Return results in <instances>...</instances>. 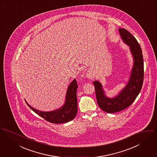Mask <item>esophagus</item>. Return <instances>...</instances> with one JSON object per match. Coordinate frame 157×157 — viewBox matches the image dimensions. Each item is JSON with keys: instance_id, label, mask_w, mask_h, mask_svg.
Returning a JSON list of instances; mask_svg holds the SVG:
<instances>
[{"instance_id": "obj_1", "label": "esophagus", "mask_w": 157, "mask_h": 157, "mask_svg": "<svg viewBox=\"0 0 157 157\" xmlns=\"http://www.w3.org/2000/svg\"><path fill=\"white\" fill-rule=\"evenodd\" d=\"M86 76L87 78L89 79H92L93 78V73L92 72V71L91 70H87V73H86Z\"/></svg>"}]
</instances>
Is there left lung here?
<instances>
[{
  "label": "left lung",
  "instance_id": "left-lung-1",
  "mask_svg": "<svg viewBox=\"0 0 157 157\" xmlns=\"http://www.w3.org/2000/svg\"><path fill=\"white\" fill-rule=\"evenodd\" d=\"M119 33L123 42L129 47L134 61L127 84L116 96L109 98L105 94L99 81L93 82L98 104L108 113L121 111L132 104L139 95L143 82L144 63L141 47L136 38L125 29L119 28Z\"/></svg>",
  "mask_w": 157,
  "mask_h": 157
}]
</instances>
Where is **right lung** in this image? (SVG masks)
I'll list each match as a JSON object with an SVG mask.
<instances>
[{"label":"right lung","instance_id":"right-lung-1","mask_svg":"<svg viewBox=\"0 0 157 157\" xmlns=\"http://www.w3.org/2000/svg\"><path fill=\"white\" fill-rule=\"evenodd\" d=\"M78 84L76 79H74L67 89L65 102L60 108L51 111H39L31 106L26 101L27 105L35 113L38 114L46 121L52 123H63L73 120L77 114L78 102L76 98V90Z\"/></svg>","mask_w":157,"mask_h":157}]
</instances>
